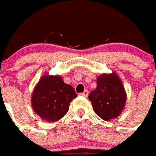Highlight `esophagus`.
Returning a JSON list of instances; mask_svg holds the SVG:
<instances>
[{
  "label": "esophagus",
  "mask_w": 156,
  "mask_h": 156,
  "mask_svg": "<svg viewBox=\"0 0 156 156\" xmlns=\"http://www.w3.org/2000/svg\"><path fill=\"white\" fill-rule=\"evenodd\" d=\"M88 94H89V92H88V90H85V91H83V93H81V95H82V96H84V97H86V98H87V96H88Z\"/></svg>",
  "instance_id": "1"
}]
</instances>
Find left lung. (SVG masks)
I'll return each mask as SVG.
<instances>
[{
	"label": "left lung",
	"mask_w": 156,
	"mask_h": 156,
	"mask_svg": "<svg viewBox=\"0 0 156 156\" xmlns=\"http://www.w3.org/2000/svg\"><path fill=\"white\" fill-rule=\"evenodd\" d=\"M94 112L101 119L110 121L118 118L125 108L127 94L116 72L101 74L98 77L97 88L89 95Z\"/></svg>",
	"instance_id": "1"
}]
</instances>
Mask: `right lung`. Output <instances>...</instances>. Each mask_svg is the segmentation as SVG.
Wrapping results in <instances>:
<instances>
[{
	"instance_id": "1",
	"label": "right lung",
	"mask_w": 156,
	"mask_h": 156,
	"mask_svg": "<svg viewBox=\"0 0 156 156\" xmlns=\"http://www.w3.org/2000/svg\"><path fill=\"white\" fill-rule=\"evenodd\" d=\"M76 97L73 87L64 82L62 76L46 73L41 76L34 87L31 104L42 120L54 122L66 115L69 103Z\"/></svg>"
}]
</instances>
